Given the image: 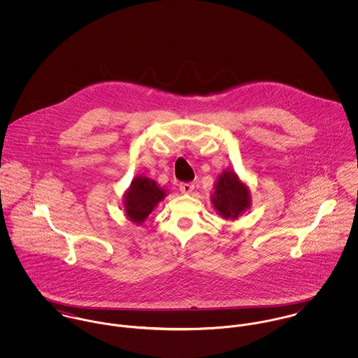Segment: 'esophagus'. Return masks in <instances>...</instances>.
<instances>
[{"mask_svg": "<svg viewBox=\"0 0 358 358\" xmlns=\"http://www.w3.org/2000/svg\"><path fill=\"white\" fill-rule=\"evenodd\" d=\"M179 189H180V192H182V193L189 194V193H192V192H193L194 185H193L192 182H183V183H180V185H179Z\"/></svg>", "mask_w": 358, "mask_h": 358, "instance_id": "esophagus-1", "label": "esophagus"}]
</instances>
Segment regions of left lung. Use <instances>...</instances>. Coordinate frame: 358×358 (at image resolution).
Instances as JSON below:
<instances>
[{"mask_svg":"<svg viewBox=\"0 0 358 358\" xmlns=\"http://www.w3.org/2000/svg\"><path fill=\"white\" fill-rule=\"evenodd\" d=\"M250 190L231 171H224L215 186L212 204L224 219H236L250 206Z\"/></svg>","mask_w":358,"mask_h":358,"instance_id":"8db88e82","label":"left lung"}]
</instances>
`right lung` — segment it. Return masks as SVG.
Segmentation results:
<instances>
[{
    "instance_id": "obj_1",
    "label": "right lung",
    "mask_w": 358,
    "mask_h": 358,
    "mask_svg": "<svg viewBox=\"0 0 358 358\" xmlns=\"http://www.w3.org/2000/svg\"><path fill=\"white\" fill-rule=\"evenodd\" d=\"M164 197L165 192L154 180L145 176L135 178L125 194V213L132 222L142 223Z\"/></svg>"
}]
</instances>
